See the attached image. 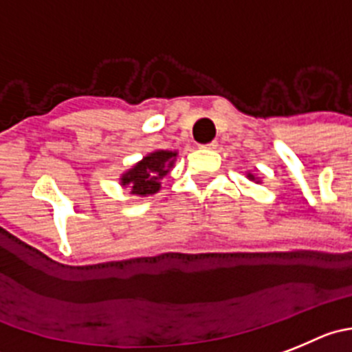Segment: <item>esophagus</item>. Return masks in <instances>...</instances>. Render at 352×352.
<instances>
[{"label": "esophagus", "mask_w": 352, "mask_h": 352, "mask_svg": "<svg viewBox=\"0 0 352 352\" xmlns=\"http://www.w3.org/2000/svg\"><path fill=\"white\" fill-rule=\"evenodd\" d=\"M217 146H219V144H217L215 140H213V142L205 144V146H201V149H217Z\"/></svg>", "instance_id": "obj_1"}]
</instances>
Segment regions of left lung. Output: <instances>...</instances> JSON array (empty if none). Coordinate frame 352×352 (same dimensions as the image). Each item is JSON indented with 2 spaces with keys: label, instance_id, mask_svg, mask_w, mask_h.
Returning a JSON list of instances; mask_svg holds the SVG:
<instances>
[{
  "label": "left lung",
  "instance_id": "obj_1",
  "mask_svg": "<svg viewBox=\"0 0 352 352\" xmlns=\"http://www.w3.org/2000/svg\"><path fill=\"white\" fill-rule=\"evenodd\" d=\"M246 179L252 180V182H255V184H262V180L258 179V177H255L252 172H246Z\"/></svg>",
  "mask_w": 352,
  "mask_h": 352
}]
</instances>
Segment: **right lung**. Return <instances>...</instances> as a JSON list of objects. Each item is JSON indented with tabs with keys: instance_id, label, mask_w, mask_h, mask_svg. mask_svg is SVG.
<instances>
[{
	"instance_id": "obj_1",
	"label": "right lung",
	"mask_w": 352,
	"mask_h": 352,
	"mask_svg": "<svg viewBox=\"0 0 352 352\" xmlns=\"http://www.w3.org/2000/svg\"><path fill=\"white\" fill-rule=\"evenodd\" d=\"M179 153L177 151L156 149L146 154L135 165L121 173L120 186L130 191L131 196L156 195L161 189V179L168 175L170 170L175 166Z\"/></svg>"
}]
</instances>
